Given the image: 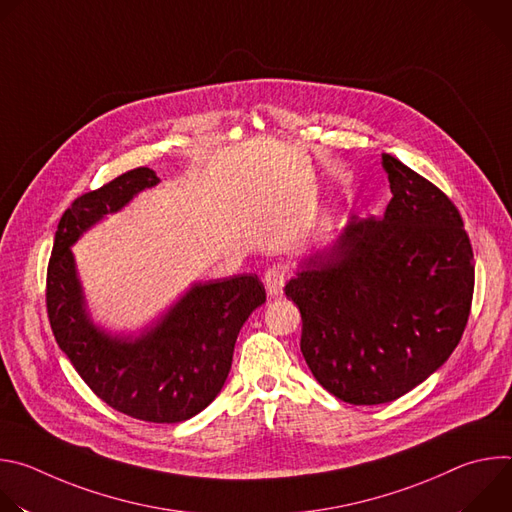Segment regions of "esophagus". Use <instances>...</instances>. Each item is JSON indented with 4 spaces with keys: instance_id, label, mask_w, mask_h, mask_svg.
<instances>
[{
    "instance_id": "1",
    "label": "esophagus",
    "mask_w": 512,
    "mask_h": 512,
    "mask_svg": "<svg viewBox=\"0 0 512 512\" xmlns=\"http://www.w3.org/2000/svg\"><path fill=\"white\" fill-rule=\"evenodd\" d=\"M265 287H267V294L271 298H277L283 294V285H285V269L281 265H273L265 271Z\"/></svg>"
}]
</instances>
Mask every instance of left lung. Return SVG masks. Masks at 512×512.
Segmentation results:
<instances>
[{"instance_id":"obj_1","label":"left lung","mask_w":512,"mask_h":512,"mask_svg":"<svg viewBox=\"0 0 512 512\" xmlns=\"http://www.w3.org/2000/svg\"><path fill=\"white\" fill-rule=\"evenodd\" d=\"M381 158L393 192L385 214L352 216L285 285L312 375L352 405L395 401L440 369L474 294V253L456 204L391 154Z\"/></svg>"}]
</instances>
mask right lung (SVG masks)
<instances>
[{"mask_svg":"<svg viewBox=\"0 0 512 512\" xmlns=\"http://www.w3.org/2000/svg\"><path fill=\"white\" fill-rule=\"evenodd\" d=\"M160 182L135 168L72 202L58 223L46 273V310L60 350L109 407L152 423H180L221 393L239 330L265 304V287L245 273L194 285L139 338L111 336L85 310L70 245L137 192Z\"/></svg>","mask_w":512,"mask_h":512,"instance_id":"add662e5","label":"right lung"}]
</instances>
